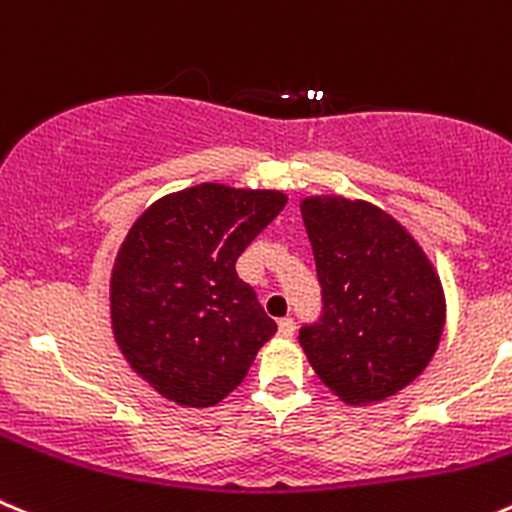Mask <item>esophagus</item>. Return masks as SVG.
<instances>
[{
	"mask_svg": "<svg viewBox=\"0 0 512 512\" xmlns=\"http://www.w3.org/2000/svg\"><path fill=\"white\" fill-rule=\"evenodd\" d=\"M294 319H291V316H284V319H279V334L281 337H294Z\"/></svg>",
	"mask_w": 512,
	"mask_h": 512,
	"instance_id": "obj_1",
	"label": "esophagus"
}]
</instances>
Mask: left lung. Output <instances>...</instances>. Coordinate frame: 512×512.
<instances>
[{"label": "left lung", "instance_id": "8db88e82", "mask_svg": "<svg viewBox=\"0 0 512 512\" xmlns=\"http://www.w3.org/2000/svg\"><path fill=\"white\" fill-rule=\"evenodd\" d=\"M321 286L319 319L299 342L321 382L349 405L379 402L422 374L445 326V296L415 238L377 206L301 203Z\"/></svg>", "mask_w": 512, "mask_h": 512}]
</instances>
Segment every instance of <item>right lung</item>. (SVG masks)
<instances>
[{"label":"right lung","instance_id":"1","mask_svg":"<svg viewBox=\"0 0 512 512\" xmlns=\"http://www.w3.org/2000/svg\"><path fill=\"white\" fill-rule=\"evenodd\" d=\"M286 206L279 191L203 183L160 198L115 259L110 314L120 352L163 397L213 407L276 334L236 261Z\"/></svg>","mask_w":512,"mask_h":512}]
</instances>
